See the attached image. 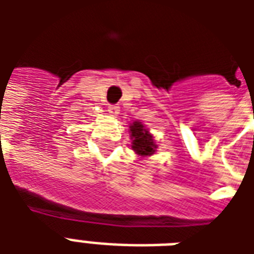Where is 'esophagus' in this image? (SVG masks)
<instances>
[{"label":"esophagus","instance_id":"1","mask_svg":"<svg viewBox=\"0 0 254 254\" xmlns=\"http://www.w3.org/2000/svg\"><path fill=\"white\" fill-rule=\"evenodd\" d=\"M107 111H109V114H111V116H117V114L120 113V107L116 105H110Z\"/></svg>","mask_w":254,"mask_h":254}]
</instances>
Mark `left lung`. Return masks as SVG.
<instances>
[{
  "label": "left lung",
  "instance_id": "1",
  "mask_svg": "<svg viewBox=\"0 0 254 254\" xmlns=\"http://www.w3.org/2000/svg\"><path fill=\"white\" fill-rule=\"evenodd\" d=\"M129 134H130V140H132L130 147L140 159L152 156L156 152L158 144L155 141L154 134L149 133L143 122L133 121L129 125Z\"/></svg>",
  "mask_w": 254,
  "mask_h": 254
}]
</instances>
